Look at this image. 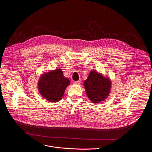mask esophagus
<instances>
[{"instance_id": "obj_1", "label": "esophagus", "mask_w": 152, "mask_h": 152, "mask_svg": "<svg viewBox=\"0 0 152 152\" xmlns=\"http://www.w3.org/2000/svg\"><path fill=\"white\" fill-rule=\"evenodd\" d=\"M81 79H79V80H77V81H75V84H77V85H79V84H80V82H81Z\"/></svg>"}]
</instances>
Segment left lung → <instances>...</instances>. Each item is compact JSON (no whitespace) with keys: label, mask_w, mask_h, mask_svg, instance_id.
I'll return each mask as SVG.
<instances>
[{"label":"left lung","mask_w":152,"mask_h":152,"mask_svg":"<svg viewBox=\"0 0 152 152\" xmlns=\"http://www.w3.org/2000/svg\"><path fill=\"white\" fill-rule=\"evenodd\" d=\"M86 94L90 101L94 104L105 101L111 91L112 81L108 76L92 70L87 79L84 82Z\"/></svg>","instance_id":"obj_1"}]
</instances>
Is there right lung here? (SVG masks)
<instances>
[{
    "label": "right lung",
    "instance_id": "add662e5",
    "mask_svg": "<svg viewBox=\"0 0 152 152\" xmlns=\"http://www.w3.org/2000/svg\"><path fill=\"white\" fill-rule=\"evenodd\" d=\"M70 80L63 75L62 69L50 70L40 76L38 84V90L42 97L50 102H58L63 97Z\"/></svg>",
    "mask_w": 152,
    "mask_h": 152
}]
</instances>
